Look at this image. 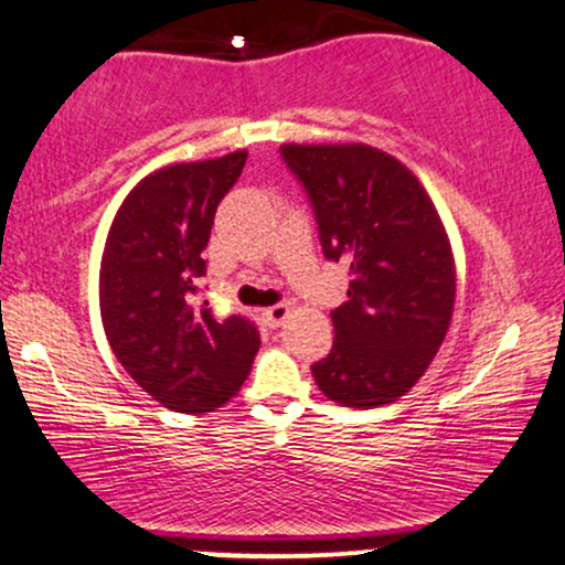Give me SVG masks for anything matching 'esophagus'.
<instances>
[{"label":"esophagus","mask_w":565,"mask_h":565,"mask_svg":"<svg viewBox=\"0 0 565 565\" xmlns=\"http://www.w3.org/2000/svg\"><path fill=\"white\" fill-rule=\"evenodd\" d=\"M289 318V305L287 302H278V305H270V308L263 310V321L270 326V329H276V326H281L284 321Z\"/></svg>","instance_id":"34e87169"}]
</instances>
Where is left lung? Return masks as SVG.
<instances>
[{
	"label": "left lung",
	"mask_w": 565,
	"mask_h": 565,
	"mask_svg": "<svg viewBox=\"0 0 565 565\" xmlns=\"http://www.w3.org/2000/svg\"><path fill=\"white\" fill-rule=\"evenodd\" d=\"M326 260L350 265L334 348L312 363L344 407L394 403L424 376L452 321L455 260L437 207L399 160L369 145H284Z\"/></svg>",
	"instance_id": "1"
}]
</instances>
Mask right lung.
<instances>
[{"mask_svg":"<svg viewBox=\"0 0 565 565\" xmlns=\"http://www.w3.org/2000/svg\"><path fill=\"white\" fill-rule=\"evenodd\" d=\"M247 152L179 162L131 189L107 234L99 310L128 376L175 413L202 416L228 403L260 348L255 323L196 305L215 210L242 175Z\"/></svg>","mask_w":565,"mask_h":565,"instance_id":"1","label":"right lung"}]
</instances>
